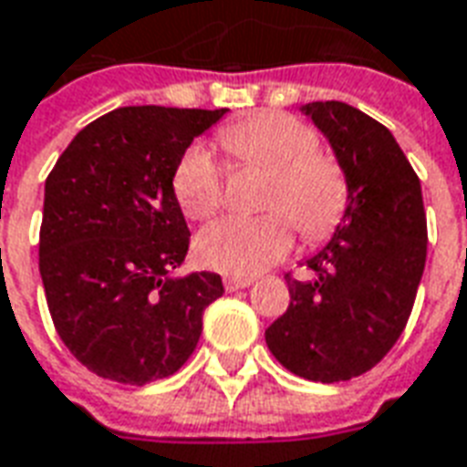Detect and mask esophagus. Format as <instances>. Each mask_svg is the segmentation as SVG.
I'll return each instance as SVG.
<instances>
[{
    "instance_id": "esophagus-1",
    "label": "esophagus",
    "mask_w": 467,
    "mask_h": 467,
    "mask_svg": "<svg viewBox=\"0 0 467 467\" xmlns=\"http://www.w3.org/2000/svg\"><path fill=\"white\" fill-rule=\"evenodd\" d=\"M223 285L227 292H237V289H244V286L252 285V279L247 277H233V275H227V277L223 279Z\"/></svg>"
}]
</instances>
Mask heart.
Returning <instances> with one entry per match:
<instances>
[{"mask_svg": "<svg viewBox=\"0 0 467 467\" xmlns=\"http://www.w3.org/2000/svg\"><path fill=\"white\" fill-rule=\"evenodd\" d=\"M220 143L237 165L269 172L260 217H223L198 234L205 267L250 277L272 267L292 247V224L304 240H327L348 207L347 172L319 153L312 126L286 113H257L220 130ZM175 200L190 220H207L223 205V168L205 148H190L172 178ZM287 216L285 218L284 215Z\"/></svg>", "mask_w": 467, "mask_h": 467, "instance_id": "1", "label": "heart"}]
</instances>
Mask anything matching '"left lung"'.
<instances>
[{
  "instance_id": "left-lung-1",
  "label": "left lung",
  "mask_w": 467,
  "mask_h": 467,
  "mask_svg": "<svg viewBox=\"0 0 467 467\" xmlns=\"http://www.w3.org/2000/svg\"><path fill=\"white\" fill-rule=\"evenodd\" d=\"M302 110L347 172L348 207L331 243L306 260L317 277L286 275L289 306L265 339L292 374L348 381L374 368L406 329L426 267V210L389 128L341 101Z\"/></svg>"
}]
</instances>
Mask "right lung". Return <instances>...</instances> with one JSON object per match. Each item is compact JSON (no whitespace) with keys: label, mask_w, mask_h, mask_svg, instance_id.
Returning a JSON list of instances; mask_svg holds the SVG:
<instances>
[{"label":"right lung","mask_w":467,"mask_h":467,"mask_svg":"<svg viewBox=\"0 0 467 467\" xmlns=\"http://www.w3.org/2000/svg\"><path fill=\"white\" fill-rule=\"evenodd\" d=\"M224 110L123 106L78 130L44 188L39 272L58 337L110 381L143 386L195 351L215 272L172 277L190 230L172 178Z\"/></svg>","instance_id":"1"}]
</instances>
